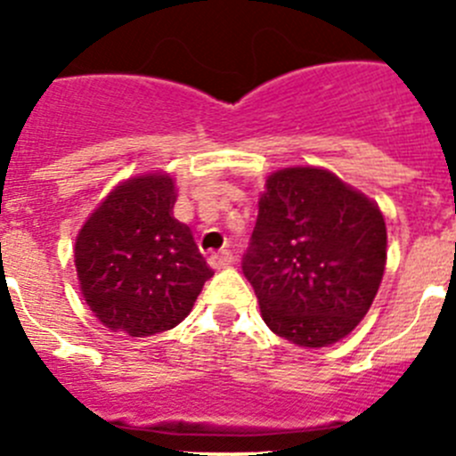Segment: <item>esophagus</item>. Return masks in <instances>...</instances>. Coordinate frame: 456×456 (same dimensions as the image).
I'll return each instance as SVG.
<instances>
[{
  "instance_id": "1",
  "label": "esophagus",
  "mask_w": 456,
  "mask_h": 456,
  "mask_svg": "<svg viewBox=\"0 0 456 456\" xmlns=\"http://www.w3.org/2000/svg\"><path fill=\"white\" fill-rule=\"evenodd\" d=\"M233 263V254L232 252H218V254H211L208 256V265L214 267V270H224V267H229Z\"/></svg>"
}]
</instances>
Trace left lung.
<instances>
[{"instance_id": "1", "label": "left lung", "mask_w": 456, "mask_h": 456, "mask_svg": "<svg viewBox=\"0 0 456 456\" xmlns=\"http://www.w3.org/2000/svg\"><path fill=\"white\" fill-rule=\"evenodd\" d=\"M385 263V218L367 195L314 166L267 177L242 274L272 333L308 348L339 342L371 308Z\"/></svg>"}]
</instances>
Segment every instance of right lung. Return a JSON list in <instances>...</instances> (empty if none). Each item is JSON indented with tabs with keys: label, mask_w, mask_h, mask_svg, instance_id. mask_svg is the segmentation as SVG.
Instances as JSON below:
<instances>
[{
	"label": "right lung",
	"mask_w": 456,
	"mask_h": 456,
	"mask_svg": "<svg viewBox=\"0 0 456 456\" xmlns=\"http://www.w3.org/2000/svg\"><path fill=\"white\" fill-rule=\"evenodd\" d=\"M166 173L118 184L76 238L80 292L110 330L148 338L175 329L214 276L184 223L173 218Z\"/></svg>",
	"instance_id": "obj_1"
}]
</instances>
